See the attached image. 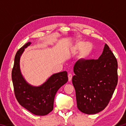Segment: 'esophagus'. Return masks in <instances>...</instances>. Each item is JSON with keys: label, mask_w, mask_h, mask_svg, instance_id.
Instances as JSON below:
<instances>
[{"label": "esophagus", "mask_w": 126, "mask_h": 126, "mask_svg": "<svg viewBox=\"0 0 126 126\" xmlns=\"http://www.w3.org/2000/svg\"><path fill=\"white\" fill-rule=\"evenodd\" d=\"M68 81L70 82V81H71V80H72V74L71 73H69L68 75Z\"/></svg>", "instance_id": "1"}]
</instances>
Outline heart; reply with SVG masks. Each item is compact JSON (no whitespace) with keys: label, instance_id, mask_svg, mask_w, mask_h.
I'll return each mask as SVG.
<instances>
[{"label":"heart","instance_id":"heart-1","mask_svg":"<svg viewBox=\"0 0 126 126\" xmlns=\"http://www.w3.org/2000/svg\"><path fill=\"white\" fill-rule=\"evenodd\" d=\"M72 49L74 52H78V51L82 49L80 53L81 57L83 58H88L92 52L93 46L89 43H84V42H79L74 46Z\"/></svg>","mask_w":126,"mask_h":126}]
</instances>
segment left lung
Wrapping results in <instances>:
<instances>
[{
	"instance_id": "8db88e82",
	"label": "left lung",
	"mask_w": 126,
	"mask_h": 126,
	"mask_svg": "<svg viewBox=\"0 0 126 126\" xmlns=\"http://www.w3.org/2000/svg\"><path fill=\"white\" fill-rule=\"evenodd\" d=\"M117 68V59L107 44L98 59L77 62L72 83L79 110L95 114L107 106L118 82Z\"/></svg>"
}]
</instances>
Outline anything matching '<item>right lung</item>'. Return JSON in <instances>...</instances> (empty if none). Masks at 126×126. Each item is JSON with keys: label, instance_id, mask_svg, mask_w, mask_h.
I'll return each instance as SVG.
<instances>
[{"label": "right lung", "instance_id": "1", "mask_svg": "<svg viewBox=\"0 0 126 126\" xmlns=\"http://www.w3.org/2000/svg\"><path fill=\"white\" fill-rule=\"evenodd\" d=\"M28 42L19 49L14 58L12 78L14 94L21 106L37 116H45L53 110L55 95L61 87L67 82L66 71L52 75L43 84L33 87L27 83L21 74L19 66L20 56L24 48L31 44Z\"/></svg>", "mask_w": 126, "mask_h": 126}]
</instances>
